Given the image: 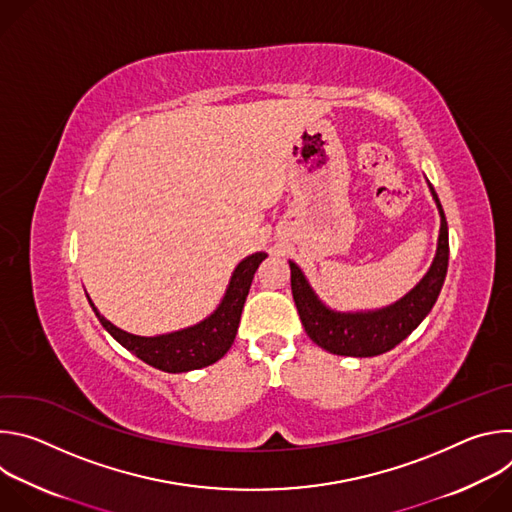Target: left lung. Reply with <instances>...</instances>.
<instances>
[{
  "instance_id": "obj_1",
  "label": "left lung",
  "mask_w": 512,
  "mask_h": 512,
  "mask_svg": "<svg viewBox=\"0 0 512 512\" xmlns=\"http://www.w3.org/2000/svg\"><path fill=\"white\" fill-rule=\"evenodd\" d=\"M427 186L437 206V212H440V235H437L435 257L419 283L397 302L377 310H332L318 298L302 267L289 261L291 294H294V302L306 334L312 338L314 344L340 356H379L403 342L431 312L448 273L450 245L444 208L429 180Z\"/></svg>"
}]
</instances>
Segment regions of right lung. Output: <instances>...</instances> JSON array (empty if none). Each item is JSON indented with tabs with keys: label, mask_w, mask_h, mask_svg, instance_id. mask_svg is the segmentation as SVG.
Here are the masks:
<instances>
[{
	"label": "right lung",
	"mask_w": 512,
	"mask_h": 512,
	"mask_svg": "<svg viewBox=\"0 0 512 512\" xmlns=\"http://www.w3.org/2000/svg\"><path fill=\"white\" fill-rule=\"evenodd\" d=\"M267 257V253L257 251L245 257L233 271L225 296L216 310L194 326L180 328L168 334L156 336H137L129 334L115 324H111L91 302L89 304L103 324V328L131 354L148 362L150 367L160 369L164 373H188L196 369H204L208 364L221 360L227 350L233 346L237 328L241 322L243 306L249 296V287L255 277L257 267Z\"/></svg>",
	"instance_id": "1"
}]
</instances>
